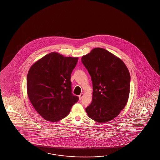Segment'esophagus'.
<instances>
[{
	"label": "esophagus",
	"mask_w": 160,
	"mask_h": 160,
	"mask_svg": "<svg viewBox=\"0 0 160 160\" xmlns=\"http://www.w3.org/2000/svg\"><path fill=\"white\" fill-rule=\"evenodd\" d=\"M83 94L81 93L80 95H79V100H81L82 98H83Z\"/></svg>",
	"instance_id": "obj_1"
}]
</instances>
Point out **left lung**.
Here are the masks:
<instances>
[{
  "label": "left lung",
  "instance_id": "8db88e82",
  "mask_svg": "<svg viewBox=\"0 0 160 160\" xmlns=\"http://www.w3.org/2000/svg\"><path fill=\"white\" fill-rule=\"evenodd\" d=\"M92 83V101L86 108L88 117L105 123L115 118L128 102L130 75L121 59L102 48L82 57Z\"/></svg>",
  "mask_w": 160,
  "mask_h": 160
}]
</instances>
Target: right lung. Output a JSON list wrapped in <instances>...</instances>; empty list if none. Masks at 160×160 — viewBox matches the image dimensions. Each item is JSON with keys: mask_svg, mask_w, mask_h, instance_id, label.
<instances>
[{"mask_svg": "<svg viewBox=\"0 0 160 160\" xmlns=\"http://www.w3.org/2000/svg\"><path fill=\"white\" fill-rule=\"evenodd\" d=\"M78 58L51 52L36 62L27 76L28 97L45 120L57 122L68 116L79 98L72 93V72Z\"/></svg>", "mask_w": 160, "mask_h": 160, "instance_id": "right-lung-1", "label": "right lung"}]
</instances>
